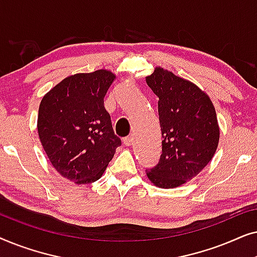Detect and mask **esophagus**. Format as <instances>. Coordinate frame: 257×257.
I'll return each mask as SVG.
<instances>
[{
    "label": "esophagus",
    "instance_id": "1",
    "mask_svg": "<svg viewBox=\"0 0 257 257\" xmlns=\"http://www.w3.org/2000/svg\"><path fill=\"white\" fill-rule=\"evenodd\" d=\"M133 140H135V137H133L132 135L128 136V137H125L124 139H122V142H124V144L126 146H131L133 144Z\"/></svg>",
    "mask_w": 257,
    "mask_h": 257
}]
</instances>
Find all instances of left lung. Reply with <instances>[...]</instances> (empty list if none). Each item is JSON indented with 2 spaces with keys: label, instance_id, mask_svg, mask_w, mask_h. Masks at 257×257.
<instances>
[{
  "label": "left lung",
  "instance_id": "obj_1",
  "mask_svg": "<svg viewBox=\"0 0 257 257\" xmlns=\"http://www.w3.org/2000/svg\"><path fill=\"white\" fill-rule=\"evenodd\" d=\"M146 83L159 98L164 139L159 163L146 174L157 187H179L196 177L216 152L220 128L215 108L195 84L160 66Z\"/></svg>",
  "mask_w": 257,
  "mask_h": 257
}]
</instances>
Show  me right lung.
Returning a JSON list of instances; mask_svg holds the SVG:
<instances>
[{"label": "right lung", "mask_w": 257, "mask_h": 257, "mask_svg": "<svg viewBox=\"0 0 257 257\" xmlns=\"http://www.w3.org/2000/svg\"><path fill=\"white\" fill-rule=\"evenodd\" d=\"M114 78L104 69L76 73L52 87L40 104L42 146L55 170L75 184L98 180L121 145L104 107Z\"/></svg>", "instance_id": "right-lung-1"}]
</instances>
